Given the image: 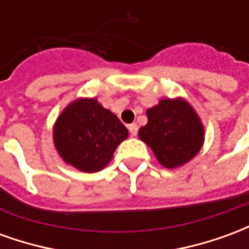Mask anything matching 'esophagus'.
<instances>
[{"label":"esophagus","instance_id":"34e87169","mask_svg":"<svg viewBox=\"0 0 249 249\" xmlns=\"http://www.w3.org/2000/svg\"><path fill=\"white\" fill-rule=\"evenodd\" d=\"M129 132L132 136L137 135V132H139V125L137 124H130L129 125Z\"/></svg>","mask_w":249,"mask_h":249}]
</instances>
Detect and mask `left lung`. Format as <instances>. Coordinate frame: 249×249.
I'll return each mask as SVG.
<instances>
[{
  "label": "left lung",
  "instance_id": "8db88e82",
  "mask_svg": "<svg viewBox=\"0 0 249 249\" xmlns=\"http://www.w3.org/2000/svg\"><path fill=\"white\" fill-rule=\"evenodd\" d=\"M148 124L139 137L151 148L165 168L180 167L192 160L204 141V128L192 107L181 98L161 100L146 110Z\"/></svg>",
  "mask_w": 249,
  "mask_h": 249
}]
</instances>
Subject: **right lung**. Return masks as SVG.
<instances>
[{"label": "right lung", "mask_w": 249, "mask_h": 249, "mask_svg": "<svg viewBox=\"0 0 249 249\" xmlns=\"http://www.w3.org/2000/svg\"><path fill=\"white\" fill-rule=\"evenodd\" d=\"M128 137V129L96 98L71 103L53 129L56 149L64 161L82 172L101 171L116 148Z\"/></svg>", "instance_id": "obj_1"}]
</instances>
